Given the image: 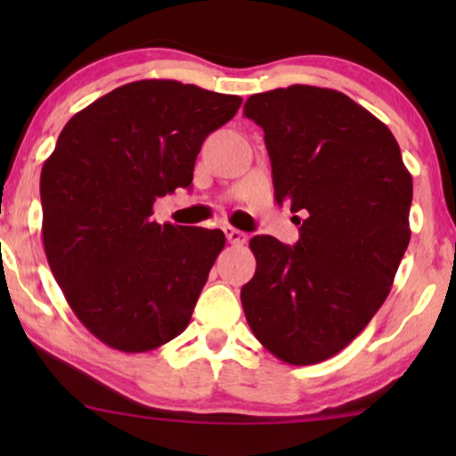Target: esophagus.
<instances>
[{
    "instance_id": "obj_1",
    "label": "esophagus",
    "mask_w": 456,
    "mask_h": 456,
    "mask_svg": "<svg viewBox=\"0 0 456 456\" xmlns=\"http://www.w3.org/2000/svg\"><path fill=\"white\" fill-rule=\"evenodd\" d=\"M224 234H226V239L230 245H245L247 242V234L242 232L239 228H232V226H224Z\"/></svg>"
}]
</instances>
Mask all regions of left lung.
<instances>
[{"label":"left lung","mask_w":456,"mask_h":456,"mask_svg":"<svg viewBox=\"0 0 456 456\" xmlns=\"http://www.w3.org/2000/svg\"><path fill=\"white\" fill-rule=\"evenodd\" d=\"M276 201L301 214L295 247L253 236L240 290L255 338L290 365L340 353L378 314L409 247L413 180L384 122L345 93L292 85L251 95Z\"/></svg>","instance_id":"1"}]
</instances>
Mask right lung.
I'll use <instances>...</instances> for the list:
<instances>
[{"instance_id":"1","label":"right lung","mask_w":456,"mask_h":456,"mask_svg":"<svg viewBox=\"0 0 456 456\" xmlns=\"http://www.w3.org/2000/svg\"><path fill=\"white\" fill-rule=\"evenodd\" d=\"M242 99L178 80H136L74 114L41 170L43 247L83 326L124 353L189 326L222 230L151 220L158 197L191 186L208 134Z\"/></svg>"}]
</instances>
